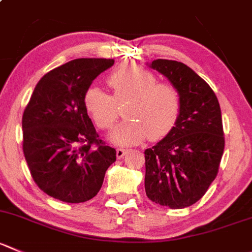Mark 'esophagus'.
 <instances>
[{"mask_svg": "<svg viewBox=\"0 0 252 252\" xmlns=\"http://www.w3.org/2000/svg\"><path fill=\"white\" fill-rule=\"evenodd\" d=\"M127 152H128V151L125 150V148H117V150H116V157L120 159V158L124 157V156L126 155Z\"/></svg>", "mask_w": 252, "mask_h": 252, "instance_id": "34e87169", "label": "esophagus"}]
</instances>
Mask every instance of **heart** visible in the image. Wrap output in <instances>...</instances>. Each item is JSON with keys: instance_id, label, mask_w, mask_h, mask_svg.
Instances as JSON below:
<instances>
[{"instance_id": "heart-1", "label": "heart", "mask_w": 252, "mask_h": 252, "mask_svg": "<svg viewBox=\"0 0 252 252\" xmlns=\"http://www.w3.org/2000/svg\"><path fill=\"white\" fill-rule=\"evenodd\" d=\"M114 96L97 86H90L84 95V106L101 130L116 121L117 103L128 100L125 115L110 132L111 142L133 146L146 138L158 141L166 137L177 125L182 110L179 92L168 83H157L153 73L132 63L122 64L109 76Z\"/></svg>"}]
</instances>
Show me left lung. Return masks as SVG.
Segmentation results:
<instances>
[{
    "instance_id": "obj_1",
    "label": "left lung",
    "mask_w": 252,
    "mask_h": 252,
    "mask_svg": "<svg viewBox=\"0 0 252 252\" xmlns=\"http://www.w3.org/2000/svg\"><path fill=\"white\" fill-rule=\"evenodd\" d=\"M150 66L178 90L182 110L171 133L145 151L146 194L156 204L182 209L204 195L219 171L221 111L212 88L186 64L156 59Z\"/></svg>"
}]
</instances>
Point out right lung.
<instances>
[{
	"label": "right lung",
	"instance_id": "1",
	"mask_svg": "<svg viewBox=\"0 0 252 252\" xmlns=\"http://www.w3.org/2000/svg\"><path fill=\"white\" fill-rule=\"evenodd\" d=\"M114 59L81 58L45 74L22 117L23 153L31 176L48 195L65 203L94 198L115 148L100 140L84 106V95Z\"/></svg>",
	"mask_w": 252,
	"mask_h": 252
}]
</instances>
